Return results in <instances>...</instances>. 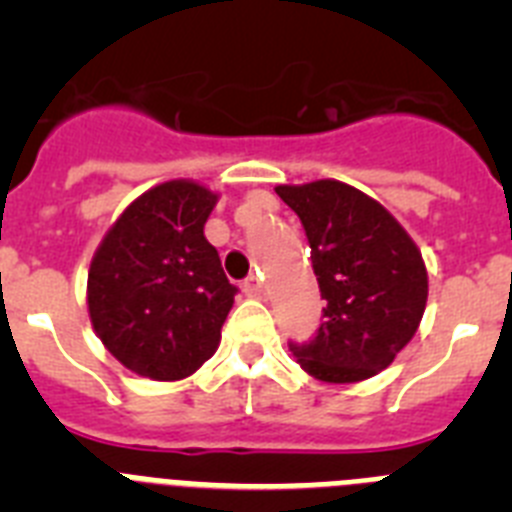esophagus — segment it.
Wrapping results in <instances>:
<instances>
[{
	"instance_id": "obj_1",
	"label": "esophagus",
	"mask_w": 512,
	"mask_h": 512,
	"mask_svg": "<svg viewBox=\"0 0 512 512\" xmlns=\"http://www.w3.org/2000/svg\"><path fill=\"white\" fill-rule=\"evenodd\" d=\"M243 292H246L248 297H261V292H264V284H261L259 277H248L246 282H243Z\"/></svg>"
}]
</instances>
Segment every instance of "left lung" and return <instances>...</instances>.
Returning a JSON list of instances; mask_svg holds the SVG:
<instances>
[{
	"label": "left lung",
	"mask_w": 512,
	"mask_h": 512,
	"mask_svg": "<svg viewBox=\"0 0 512 512\" xmlns=\"http://www.w3.org/2000/svg\"><path fill=\"white\" fill-rule=\"evenodd\" d=\"M277 194L300 217L325 300L315 338L289 343L320 382L348 384L387 369L408 346L428 300V271L405 228L377 200L336 179Z\"/></svg>",
	"instance_id": "8db88e82"
}]
</instances>
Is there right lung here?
<instances>
[{
    "mask_svg": "<svg viewBox=\"0 0 512 512\" xmlns=\"http://www.w3.org/2000/svg\"><path fill=\"white\" fill-rule=\"evenodd\" d=\"M215 202L189 179L158 184L128 205L94 253L89 318L107 351L140 377L184 379L217 351L238 287L205 238Z\"/></svg>",
    "mask_w": 512,
    "mask_h": 512,
    "instance_id": "right-lung-1",
    "label": "right lung"
}]
</instances>
